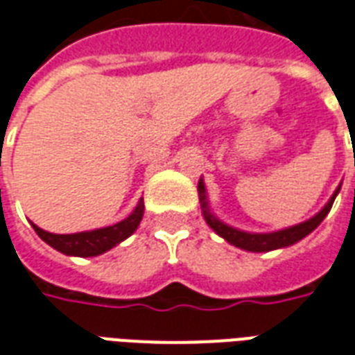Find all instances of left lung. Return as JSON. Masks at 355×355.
Here are the masks:
<instances>
[{
    "instance_id": "8db88e82",
    "label": "left lung",
    "mask_w": 355,
    "mask_h": 355,
    "mask_svg": "<svg viewBox=\"0 0 355 355\" xmlns=\"http://www.w3.org/2000/svg\"><path fill=\"white\" fill-rule=\"evenodd\" d=\"M340 188H337V191L333 193V198L329 199V203L325 205L322 211L318 212L316 216L306 220L303 224L293 225V227H288V230L275 231V233H246V231H239L231 225H225L224 222H220L218 218H214L209 212V207H207V196H205V184L203 180H199L198 191H199V201H201V209H203V216L207 220V224L211 225L212 230L216 231L220 237H224L227 243H231L237 248H243V250L248 252H269L277 250V248H284V246H290V244L297 243L303 237H306L311 231H314L318 225L322 224V220L327 216V212L331 211L333 201L337 198V193Z\"/></svg>"
}]
</instances>
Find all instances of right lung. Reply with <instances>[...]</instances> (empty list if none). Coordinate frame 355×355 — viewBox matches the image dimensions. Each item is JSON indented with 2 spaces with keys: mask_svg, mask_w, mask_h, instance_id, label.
<instances>
[{
  "mask_svg": "<svg viewBox=\"0 0 355 355\" xmlns=\"http://www.w3.org/2000/svg\"><path fill=\"white\" fill-rule=\"evenodd\" d=\"M143 214L144 203L141 199L135 207V211L131 212L125 220L114 225H109V227H103V230L83 231V233H73V235H54V233L41 230L35 224L31 225H33V230L39 237L43 239L46 244H51L52 248H56L58 252L67 254V256L90 258V256H99L103 252L111 250L112 246H116L118 243H122L124 239L130 237L131 233L137 230V225L141 224Z\"/></svg>",
  "mask_w": 355,
  "mask_h": 355,
  "instance_id": "right-lung-1",
  "label": "right lung"
}]
</instances>
